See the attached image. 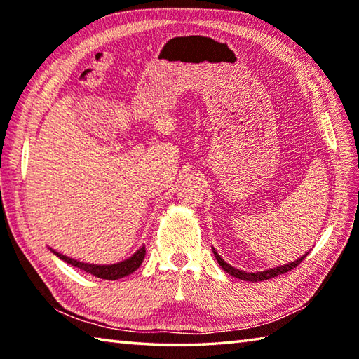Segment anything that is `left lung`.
I'll use <instances>...</instances> for the list:
<instances>
[{"instance_id":"left-lung-1","label":"left lung","mask_w":359,"mask_h":359,"mask_svg":"<svg viewBox=\"0 0 359 359\" xmlns=\"http://www.w3.org/2000/svg\"><path fill=\"white\" fill-rule=\"evenodd\" d=\"M212 252H214L215 255V259L217 263L220 264L223 267L224 272H228L229 276H233L236 278H241V280H247V282H263V280H267V278H272V277H277L280 274H285V272H288L293 269V267H296L297 264L301 263V261L307 257L306 255H302L301 258H297L294 261H291V263L288 264H283V266H277V267H271V269H266V271H258V272H247V271H241V269H236V267H233L231 264H228L226 261H224L220 255L217 253V250L214 247H212Z\"/></svg>"}]
</instances>
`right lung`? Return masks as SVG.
Wrapping results in <instances>:
<instances>
[{
  "mask_svg": "<svg viewBox=\"0 0 359 359\" xmlns=\"http://www.w3.org/2000/svg\"><path fill=\"white\" fill-rule=\"evenodd\" d=\"M50 248V247H48ZM52 253H55L58 258H62L63 261H66L69 266H74L77 269H82L85 272H88V274H92L98 278H104V280H118V278H123L126 276L133 274V272L139 269V266L142 264V261L145 258V247L142 245L139 250L131 255L128 259L125 261H120V263H115V264H90V263H82V261H77V259H72L69 257H66V255L58 253L57 250H53L50 248Z\"/></svg>",
  "mask_w": 359,
  "mask_h": 359,
  "instance_id": "obj_1",
  "label": "right lung"
}]
</instances>
